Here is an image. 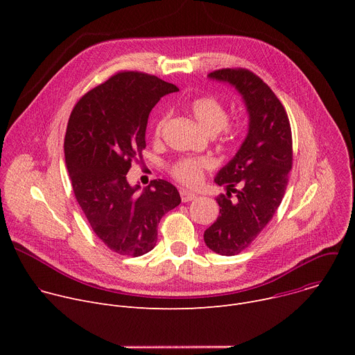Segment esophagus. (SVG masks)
I'll use <instances>...</instances> for the list:
<instances>
[{
  "instance_id": "34e87169",
  "label": "esophagus",
  "mask_w": 355,
  "mask_h": 355,
  "mask_svg": "<svg viewBox=\"0 0 355 355\" xmlns=\"http://www.w3.org/2000/svg\"><path fill=\"white\" fill-rule=\"evenodd\" d=\"M180 195H181V200H182V202H189V200H193V199L196 198L195 193H192V192H189V191H187V189H181V191H180Z\"/></svg>"
}]
</instances>
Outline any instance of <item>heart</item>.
<instances>
[{"instance_id": "b5f03b06", "label": "heart", "mask_w": 355, "mask_h": 355, "mask_svg": "<svg viewBox=\"0 0 355 355\" xmlns=\"http://www.w3.org/2000/svg\"><path fill=\"white\" fill-rule=\"evenodd\" d=\"M188 110L198 125L205 129L211 135L219 133L222 129L232 135L233 130L226 126L227 123V110L219 99L214 96H196L188 104ZM168 115H162L155 123V137L159 139L163 133V129L167 123ZM212 167L211 160L208 159H181L171 167L173 177L188 187L198 185L204 180L205 171Z\"/></svg>"}]
</instances>
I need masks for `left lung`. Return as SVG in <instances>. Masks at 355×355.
<instances>
[{
    "mask_svg": "<svg viewBox=\"0 0 355 355\" xmlns=\"http://www.w3.org/2000/svg\"><path fill=\"white\" fill-rule=\"evenodd\" d=\"M208 77L233 85L248 112L243 144L215 177L227 193L216 198L219 216L204 233L212 251L234 256L257 239L281 204L292 168V133L281 101L259 76L245 69H222ZM230 191L236 193L234 200Z\"/></svg>",
    "mask_w": 355,
    "mask_h": 355,
    "instance_id": "1",
    "label": "left lung"
}]
</instances>
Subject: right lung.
<instances>
[{
    "label": "right lung",
    "mask_w": 355,
    "mask_h": 355,
    "mask_svg": "<svg viewBox=\"0 0 355 355\" xmlns=\"http://www.w3.org/2000/svg\"><path fill=\"white\" fill-rule=\"evenodd\" d=\"M174 84L121 71L80 98L71 111L64 157L71 187L89 226L108 248L139 257L153 250L160 219L180 205L177 188L153 180L141 192L126 174L146 147L150 111Z\"/></svg>",
    "instance_id": "right-lung-1"
}]
</instances>
